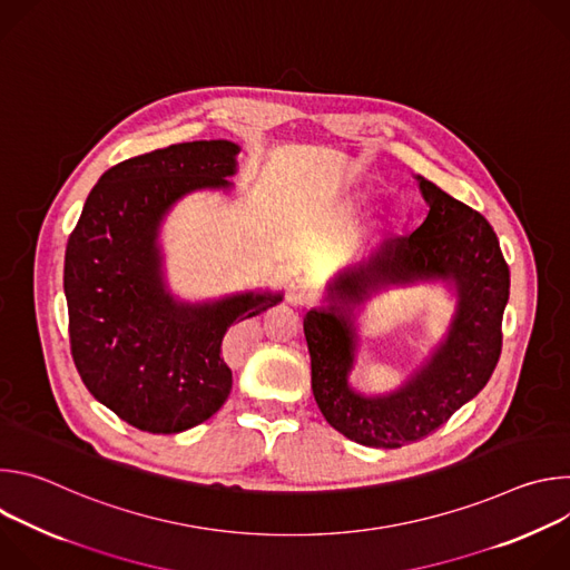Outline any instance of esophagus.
Here are the masks:
<instances>
[{
	"label": "esophagus",
	"instance_id": "34e87169",
	"mask_svg": "<svg viewBox=\"0 0 570 570\" xmlns=\"http://www.w3.org/2000/svg\"><path fill=\"white\" fill-rule=\"evenodd\" d=\"M311 297V286L306 279L302 277H295L291 284H288V291H286V302L293 304V306H304Z\"/></svg>",
	"mask_w": 570,
	"mask_h": 570
}]
</instances>
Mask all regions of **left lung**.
I'll list each match as a JSON object with an SVG mask.
<instances>
[{
  "mask_svg": "<svg viewBox=\"0 0 570 570\" xmlns=\"http://www.w3.org/2000/svg\"><path fill=\"white\" fill-rule=\"evenodd\" d=\"M426 220L409 236L383 240L365 262L332 286V304L304 317L311 387L317 409L338 433L376 449H399L435 433L490 381L503 347L510 268L494 227L480 212L417 178ZM451 278L459 293L445 343L406 385L387 397L348 387L355 335L351 306L392 283Z\"/></svg>",
  "mask_w": 570,
  "mask_h": 570,
  "instance_id": "left-lung-1",
  "label": "left lung"
}]
</instances>
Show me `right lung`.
Returning a JSON list of instances; mask_svg holds the SVG:
<instances>
[{
	"label": "right lung",
	"instance_id": "obj_1",
	"mask_svg": "<svg viewBox=\"0 0 570 570\" xmlns=\"http://www.w3.org/2000/svg\"><path fill=\"white\" fill-rule=\"evenodd\" d=\"M238 146L225 139L157 148L108 169L65 250L73 365L97 401L146 433H183L209 420L232 390L220 345L234 322L279 293L180 304L161 282L157 229L189 191L229 187Z\"/></svg>",
	"mask_w": 570,
	"mask_h": 570
}]
</instances>
